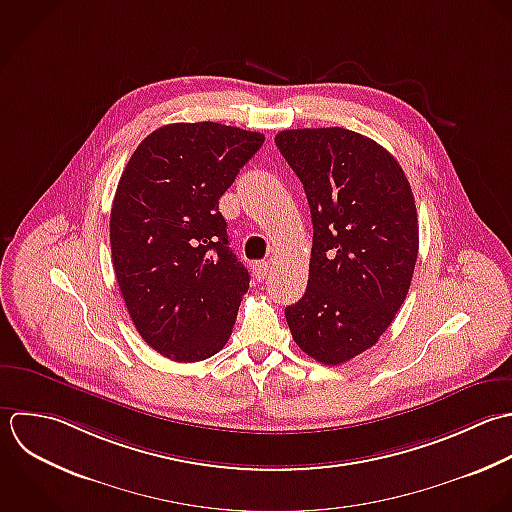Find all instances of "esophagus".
Instances as JSON below:
<instances>
[{
    "mask_svg": "<svg viewBox=\"0 0 512 512\" xmlns=\"http://www.w3.org/2000/svg\"><path fill=\"white\" fill-rule=\"evenodd\" d=\"M269 273V263L267 261H255L253 263V275L257 281H263Z\"/></svg>",
    "mask_w": 512,
    "mask_h": 512,
    "instance_id": "1",
    "label": "esophagus"
}]
</instances>
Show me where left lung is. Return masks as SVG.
Returning a JSON list of instances; mask_svg holds the SVG:
<instances>
[{"label": "left lung", "instance_id": "1", "mask_svg": "<svg viewBox=\"0 0 512 512\" xmlns=\"http://www.w3.org/2000/svg\"><path fill=\"white\" fill-rule=\"evenodd\" d=\"M275 145L305 187L313 249L305 295L285 309L299 349L341 365L373 347L411 287L419 221L397 159L343 129H285Z\"/></svg>", "mask_w": 512, "mask_h": 512}]
</instances>
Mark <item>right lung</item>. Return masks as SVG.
<instances>
[{"mask_svg": "<svg viewBox=\"0 0 512 512\" xmlns=\"http://www.w3.org/2000/svg\"><path fill=\"white\" fill-rule=\"evenodd\" d=\"M263 133L213 121L149 133L119 179L109 241L115 277L141 339L177 363L219 353L249 273L229 249L221 195Z\"/></svg>", "mask_w": 512, "mask_h": 512, "instance_id": "add662e5", "label": "right lung"}]
</instances>
